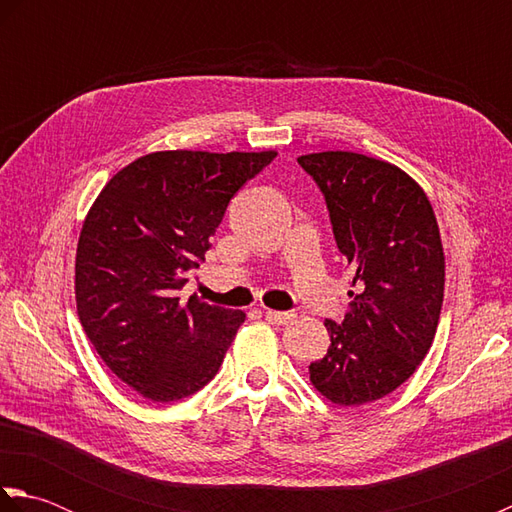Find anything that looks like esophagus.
Returning a JSON list of instances; mask_svg holds the SVG:
<instances>
[{"label":"esophagus","instance_id":"1","mask_svg":"<svg viewBox=\"0 0 512 512\" xmlns=\"http://www.w3.org/2000/svg\"><path fill=\"white\" fill-rule=\"evenodd\" d=\"M266 321H270L273 325H288L292 319H295V314L292 312H277V310H266L264 312Z\"/></svg>","mask_w":512,"mask_h":512}]
</instances>
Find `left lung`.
Returning a JSON list of instances; mask_svg holds the SVG:
<instances>
[{"label": "left lung", "mask_w": 512, "mask_h": 512, "mask_svg": "<svg viewBox=\"0 0 512 512\" xmlns=\"http://www.w3.org/2000/svg\"><path fill=\"white\" fill-rule=\"evenodd\" d=\"M297 160L325 195L356 288L343 323L325 321L332 343L310 363V383L334 405L358 407L398 389L429 352L444 299L440 228L420 184L387 160L354 151Z\"/></svg>", "instance_id": "obj_1"}]
</instances>
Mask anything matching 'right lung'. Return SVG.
Here are the masks:
<instances>
[{"label": "right lung", "instance_id": "right-lung-1", "mask_svg": "<svg viewBox=\"0 0 512 512\" xmlns=\"http://www.w3.org/2000/svg\"><path fill=\"white\" fill-rule=\"evenodd\" d=\"M275 156L154 151L114 173L85 215L76 312L103 363L143 398H187L220 369L246 314L180 290L228 202Z\"/></svg>", "mask_w": 512, "mask_h": 512}]
</instances>
